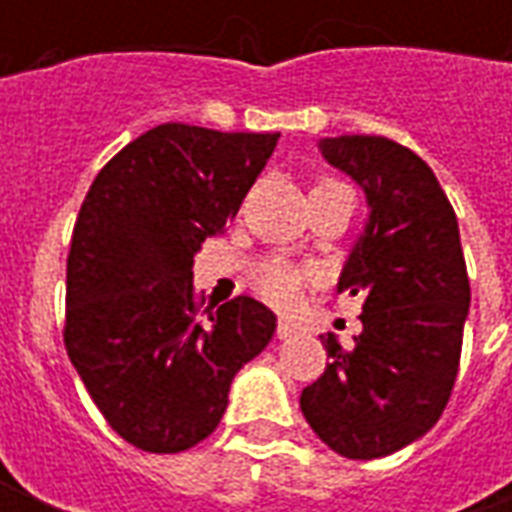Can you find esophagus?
<instances>
[{"label": "esophagus", "instance_id": "1", "mask_svg": "<svg viewBox=\"0 0 512 512\" xmlns=\"http://www.w3.org/2000/svg\"><path fill=\"white\" fill-rule=\"evenodd\" d=\"M277 334H279V340H288V337H296V334H304V329H301L299 323L288 321V318H279Z\"/></svg>", "mask_w": 512, "mask_h": 512}]
</instances>
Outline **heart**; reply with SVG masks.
Returning a JSON list of instances; mask_svg holds the SVG:
<instances>
[{"label":"heart","instance_id":"obj_1","mask_svg":"<svg viewBox=\"0 0 512 512\" xmlns=\"http://www.w3.org/2000/svg\"><path fill=\"white\" fill-rule=\"evenodd\" d=\"M318 186H343V183L326 178ZM307 282H310V271L301 266H293V263H285V260H266L257 268V288L277 307H293L299 301L301 290H304Z\"/></svg>","mask_w":512,"mask_h":512}]
</instances>
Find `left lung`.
<instances>
[{
    "label": "left lung",
    "instance_id": "left-lung-1",
    "mask_svg": "<svg viewBox=\"0 0 512 512\" xmlns=\"http://www.w3.org/2000/svg\"><path fill=\"white\" fill-rule=\"evenodd\" d=\"M323 158L365 189L370 219L337 290L362 296V334L304 386L301 411L334 452L373 461L425 436L461 365L469 274L458 219L433 169L386 136H334Z\"/></svg>",
    "mask_w": 512,
    "mask_h": 512
}]
</instances>
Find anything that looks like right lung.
I'll return each instance as SVG.
<instances>
[{
    "mask_svg": "<svg viewBox=\"0 0 512 512\" xmlns=\"http://www.w3.org/2000/svg\"><path fill=\"white\" fill-rule=\"evenodd\" d=\"M279 134L164 123L128 142L82 202L68 252L65 348L109 428L145 452L208 439L235 373L277 329L266 304L194 296V255L222 233Z\"/></svg>",
    "mask_w": 512,
    "mask_h": 512,
    "instance_id": "add662e5",
    "label": "right lung"
}]
</instances>
